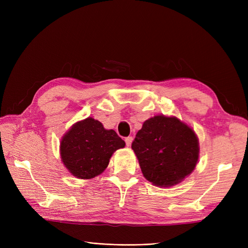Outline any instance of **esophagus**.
Returning a JSON list of instances; mask_svg holds the SVG:
<instances>
[{"mask_svg": "<svg viewBox=\"0 0 248 248\" xmlns=\"http://www.w3.org/2000/svg\"><path fill=\"white\" fill-rule=\"evenodd\" d=\"M132 140H133V138H132V137H127V138H125V142H126V146H127V147H129V146L131 145Z\"/></svg>", "mask_w": 248, "mask_h": 248, "instance_id": "obj_1", "label": "esophagus"}]
</instances>
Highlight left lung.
<instances>
[{"instance_id":"left-lung-1","label":"left lung","mask_w":248,"mask_h":248,"mask_svg":"<svg viewBox=\"0 0 248 248\" xmlns=\"http://www.w3.org/2000/svg\"><path fill=\"white\" fill-rule=\"evenodd\" d=\"M131 148L142 175L160 187L174 186L196 168L200 147L197 134L176 117L148 119L137 133Z\"/></svg>"}]
</instances>
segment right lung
<instances>
[{
	"label": "right lung",
	"instance_id": "obj_1",
	"mask_svg": "<svg viewBox=\"0 0 248 248\" xmlns=\"http://www.w3.org/2000/svg\"><path fill=\"white\" fill-rule=\"evenodd\" d=\"M125 141L89 117L77 122L61 140L60 154L66 169L78 179H92L108 166L109 158Z\"/></svg>",
	"mask_w": 248,
	"mask_h": 248
}]
</instances>
